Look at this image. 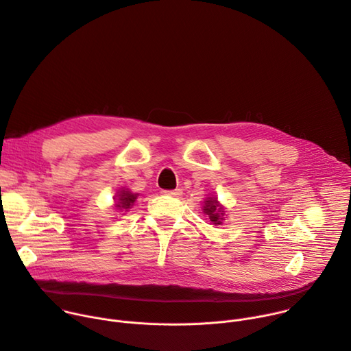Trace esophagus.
Instances as JSON below:
<instances>
[{"label":"esophagus","mask_w":351,"mask_h":351,"mask_svg":"<svg viewBox=\"0 0 351 351\" xmlns=\"http://www.w3.org/2000/svg\"><path fill=\"white\" fill-rule=\"evenodd\" d=\"M161 194H163V195H169V197H181V195H182V191H181V190H173V191L163 190V191H161Z\"/></svg>","instance_id":"1"}]
</instances>
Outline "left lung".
<instances>
[{
  "label": "left lung",
  "mask_w": 351,
  "mask_h": 351,
  "mask_svg": "<svg viewBox=\"0 0 351 351\" xmlns=\"http://www.w3.org/2000/svg\"><path fill=\"white\" fill-rule=\"evenodd\" d=\"M204 212L208 215L210 222H213L215 225H221L222 222V206L218 204V201L215 198H208L205 201V206H204Z\"/></svg>",
  "instance_id": "left-lung-1"
}]
</instances>
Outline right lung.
Masks as SVG:
<instances>
[{
	"label": "right lung",
	"instance_id": "right-lung-1",
	"mask_svg": "<svg viewBox=\"0 0 351 351\" xmlns=\"http://www.w3.org/2000/svg\"><path fill=\"white\" fill-rule=\"evenodd\" d=\"M136 198H138L136 194H132V193H129V191L122 190V191L119 193V195H118V204H117V206H118V208H122V209H129V208L134 204V201H136Z\"/></svg>",
	"mask_w": 351,
	"mask_h": 351
}]
</instances>
